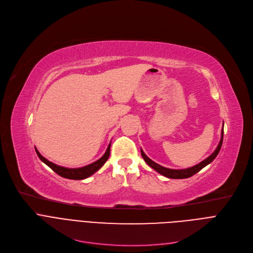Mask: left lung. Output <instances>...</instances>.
Listing matches in <instances>:
<instances>
[{
    "label": "left lung",
    "mask_w": 253,
    "mask_h": 253,
    "mask_svg": "<svg viewBox=\"0 0 253 253\" xmlns=\"http://www.w3.org/2000/svg\"><path fill=\"white\" fill-rule=\"evenodd\" d=\"M222 139H224V128L221 130V139L219 141V144L217 146V148L215 149V151L210 156L207 157L205 160H203L202 162H200L199 165L190 168V169H167L163 168L159 165H157L156 162L152 161L149 157H147L146 154L143 152V150H141V154L144 158V160L146 161V163L149 167H151L153 169H155L156 171H158L160 174L165 175L167 177H169V179H187V177H190L192 175H194L195 173H197L198 171H200L204 167H206L207 165H210L211 161H213V159L217 156L220 148H221V144H222Z\"/></svg>",
    "instance_id": "obj_1"
}]
</instances>
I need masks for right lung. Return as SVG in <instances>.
Listing matches in <instances>:
<instances>
[{"instance_id": "obj_1", "label": "right lung", "mask_w": 253, "mask_h": 253, "mask_svg": "<svg viewBox=\"0 0 253 253\" xmlns=\"http://www.w3.org/2000/svg\"><path fill=\"white\" fill-rule=\"evenodd\" d=\"M110 145L108 146L107 150L99 160L91 163V165H88L86 167L84 168H80V169H67V168H62V167H59L55 163L49 161L48 159H46L44 157H42L40 152L38 151V149H36V152L38 154V156L40 157V159L43 162L46 163V165L52 169L54 170L56 173H58L60 176L65 177V179H70V180H84L86 179L87 176L92 175L94 172H96L98 169H100L104 163H105L110 155Z\"/></svg>"}]
</instances>
